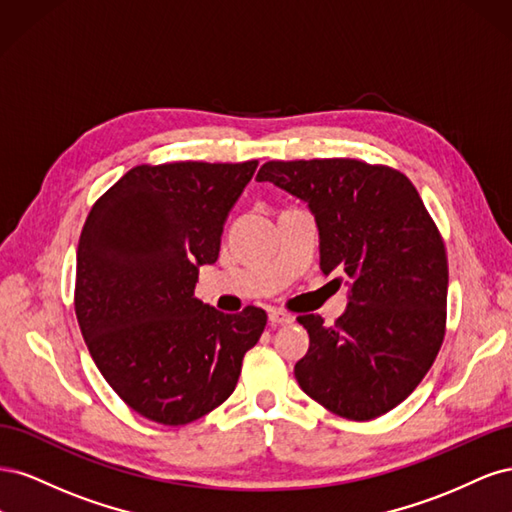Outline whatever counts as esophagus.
Instances as JSON below:
<instances>
[{
	"mask_svg": "<svg viewBox=\"0 0 512 512\" xmlns=\"http://www.w3.org/2000/svg\"><path fill=\"white\" fill-rule=\"evenodd\" d=\"M294 320V316H290L288 312H282V309H271L269 312V322L273 327H282V324H290Z\"/></svg>",
	"mask_w": 512,
	"mask_h": 512,
	"instance_id": "1",
	"label": "esophagus"
}]
</instances>
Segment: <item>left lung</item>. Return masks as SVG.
Returning a JSON list of instances; mask_svg holds the SVG:
<instances>
[{"label": "left lung", "instance_id": "8db88e82", "mask_svg": "<svg viewBox=\"0 0 512 512\" xmlns=\"http://www.w3.org/2000/svg\"><path fill=\"white\" fill-rule=\"evenodd\" d=\"M256 179L307 203L322 273L348 284L331 327L318 314L297 318L309 350L294 378L350 421L393 410L436 361L446 327V252L421 196L399 170L348 158L267 162Z\"/></svg>", "mask_w": 512, "mask_h": 512}]
</instances>
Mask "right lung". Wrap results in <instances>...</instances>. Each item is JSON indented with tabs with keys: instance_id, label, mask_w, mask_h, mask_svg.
<instances>
[{
	"instance_id": "right-lung-1",
	"label": "right lung",
	"mask_w": 512,
	"mask_h": 512,
	"mask_svg": "<svg viewBox=\"0 0 512 512\" xmlns=\"http://www.w3.org/2000/svg\"><path fill=\"white\" fill-rule=\"evenodd\" d=\"M256 166H134L87 215L76 318L104 380L149 421L188 425L224 404L265 331V309L224 314L194 297Z\"/></svg>"
}]
</instances>
